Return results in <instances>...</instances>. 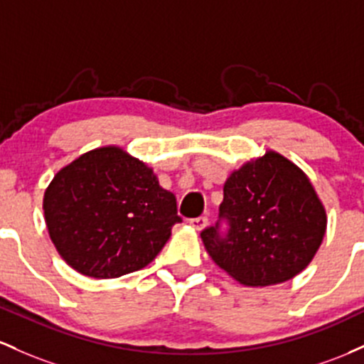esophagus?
Instances as JSON below:
<instances>
[{"label": "esophagus", "instance_id": "obj_1", "mask_svg": "<svg viewBox=\"0 0 364 364\" xmlns=\"http://www.w3.org/2000/svg\"><path fill=\"white\" fill-rule=\"evenodd\" d=\"M189 223L196 228V230H203V228L208 225V218L206 216H198V218H191Z\"/></svg>", "mask_w": 364, "mask_h": 364}]
</instances>
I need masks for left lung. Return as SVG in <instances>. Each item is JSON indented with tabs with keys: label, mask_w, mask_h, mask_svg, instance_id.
<instances>
[{
	"label": "left lung",
	"mask_w": 364,
	"mask_h": 364,
	"mask_svg": "<svg viewBox=\"0 0 364 364\" xmlns=\"http://www.w3.org/2000/svg\"><path fill=\"white\" fill-rule=\"evenodd\" d=\"M325 228V208L311 182L294 163L270 151L227 178L218 222L204 228L201 239L228 275L263 287L303 272Z\"/></svg>",
	"instance_id": "obj_1"
}]
</instances>
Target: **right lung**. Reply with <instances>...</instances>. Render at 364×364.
Wrapping results in <instances>:
<instances>
[{
  "label": "right lung",
  "mask_w": 364,
  "mask_h": 364,
  "mask_svg": "<svg viewBox=\"0 0 364 364\" xmlns=\"http://www.w3.org/2000/svg\"><path fill=\"white\" fill-rule=\"evenodd\" d=\"M44 218L60 256L82 275L115 279L156 258L181 223L177 199L124 149L89 151L44 193Z\"/></svg>",
  "instance_id": "add662e5"
}]
</instances>
